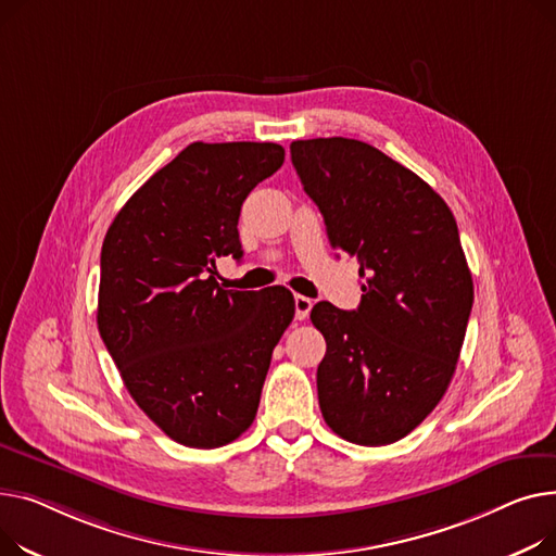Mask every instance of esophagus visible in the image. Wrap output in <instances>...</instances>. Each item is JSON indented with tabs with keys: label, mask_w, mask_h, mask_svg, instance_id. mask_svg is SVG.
<instances>
[{
	"label": "esophagus",
	"mask_w": 556,
	"mask_h": 556,
	"mask_svg": "<svg viewBox=\"0 0 556 556\" xmlns=\"http://www.w3.org/2000/svg\"><path fill=\"white\" fill-rule=\"evenodd\" d=\"M293 305H296V318L305 320L309 316L312 307H314V301L307 299V296H301V293H296V296H293Z\"/></svg>",
	"instance_id": "esophagus-1"
}]
</instances>
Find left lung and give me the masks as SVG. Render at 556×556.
I'll return each mask as SVG.
<instances>
[{"instance_id": "obj_1", "label": "left lung", "mask_w": 556, "mask_h": 556, "mask_svg": "<svg viewBox=\"0 0 556 556\" xmlns=\"http://www.w3.org/2000/svg\"><path fill=\"white\" fill-rule=\"evenodd\" d=\"M332 249L358 260L362 303L328 301L312 323L328 343L316 386L328 427L364 446L408 435L444 397L473 305L458 224L440 194L356 139L289 146Z\"/></svg>"}]
</instances>
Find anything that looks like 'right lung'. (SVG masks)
<instances>
[{
  "mask_svg": "<svg viewBox=\"0 0 556 556\" xmlns=\"http://www.w3.org/2000/svg\"><path fill=\"white\" fill-rule=\"evenodd\" d=\"M282 161L278 143H190L103 240L98 332L127 393L184 446L217 448L251 427L293 318L280 285L233 291L215 280L217 257H242V202Z\"/></svg>",
  "mask_w": 556,
  "mask_h": 556,
  "instance_id": "right-lung-1",
  "label": "right lung"
}]
</instances>
